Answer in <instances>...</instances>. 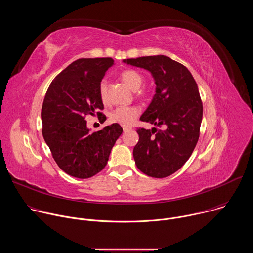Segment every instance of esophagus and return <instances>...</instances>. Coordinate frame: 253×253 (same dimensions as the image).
Segmentation results:
<instances>
[{
    "mask_svg": "<svg viewBox=\"0 0 253 253\" xmlns=\"http://www.w3.org/2000/svg\"><path fill=\"white\" fill-rule=\"evenodd\" d=\"M129 130H131V128H129V127H123V131H124V132H127V131H129Z\"/></svg>",
    "mask_w": 253,
    "mask_h": 253,
    "instance_id": "34e87169",
    "label": "esophagus"
}]
</instances>
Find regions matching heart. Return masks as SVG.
<instances>
[{
    "mask_svg": "<svg viewBox=\"0 0 253 253\" xmlns=\"http://www.w3.org/2000/svg\"><path fill=\"white\" fill-rule=\"evenodd\" d=\"M120 79L132 91H137L144 82L143 76L133 69H127L121 72ZM98 93L101 101L106 103L108 101V87L105 80L99 83ZM139 113L140 111L137 107H119L110 114V120L123 126H130L139 116Z\"/></svg>",
    "mask_w": 253,
    "mask_h": 253,
    "instance_id": "b5f03b06",
    "label": "heart"
}]
</instances>
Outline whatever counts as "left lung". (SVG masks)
<instances>
[{
	"label": "left lung",
	"mask_w": 253,
	"mask_h": 253,
	"mask_svg": "<svg viewBox=\"0 0 253 253\" xmlns=\"http://www.w3.org/2000/svg\"><path fill=\"white\" fill-rule=\"evenodd\" d=\"M123 62L149 71L156 84L155 95L140 120L161 129H137L135 164L148 176H170L189 159L199 138L203 107L197 84L185 66L164 55Z\"/></svg>",
	"instance_id": "8db88e82"
}]
</instances>
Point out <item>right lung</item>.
Instances as JSON below:
<instances>
[{
    "mask_svg": "<svg viewBox=\"0 0 253 253\" xmlns=\"http://www.w3.org/2000/svg\"><path fill=\"white\" fill-rule=\"evenodd\" d=\"M113 64L112 58L78 59L47 90L41 112L43 137L58 166L70 176L86 179L103 170L123 132L114 123L90 133L85 120L86 115L104 109L98 87ZM101 118L106 120L104 114Z\"/></svg>",
    "mask_w": 253,
    "mask_h": 253,
    "instance_id": "obj_1",
    "label": "right lung"
}]
</instances>
